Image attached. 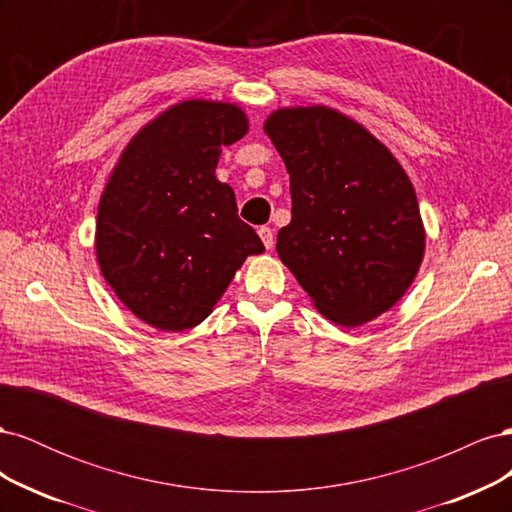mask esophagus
<instances>
[{"instance_id": "esophagus-1", "label": "esophagus", "mask_w": 512, "mask_h": 512, "mask_svg": "<svg viewBox=\"0 0 512 512\" xmlns=\"http://www.w3.org/2000/svg\"><path fill=\"white\" fill-rule=\"evenodd\" d=\"M258 235H260V239H262V243H265V247H267V250H271V247H273V230L269 228V226H260L258 228Z\"/></svg>"}]
</instances>
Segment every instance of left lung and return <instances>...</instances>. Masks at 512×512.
<instances>
[{
	"mask_svg": "<svg viewBox=\"0 0 512 512\" xmlns=\"http://www.w3.org/2000/svg\"><path fill=\"white\" fill-rule=\"evenodd\" d=\"M265 132L290 175L292 220L275 247L284 265L342 327L391 309L425 252L404 168L363 126L324 106L277 111Z\"/></svg>",
	"mask_w": 512,
	"mask_h": 512,
	"instance_id": "obj_1",
	"label": "left lung"
}]
</instances>
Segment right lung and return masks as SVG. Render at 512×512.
Returning a JSON list of instances; mask_svg holds the SVG:
<instances>
[{
  "label": "right lung",
  "mask_w": 512,
  "mask_h": 512,
  "mask_svg": "<svg viewBox=\"0 0 512 512\" xmlns=\"http://www.w3.org/2000/svg\"><path fill=\"white\" fill-rule=\"evenodd\" d=\"M247 132L241 108L190 100L138 132L100 198L96 252L121 303L162 331L203 322L250 254L265 252L215 179L222 147Z\"/></svg>",
  "instance_id": "1"
}]
</instances>
